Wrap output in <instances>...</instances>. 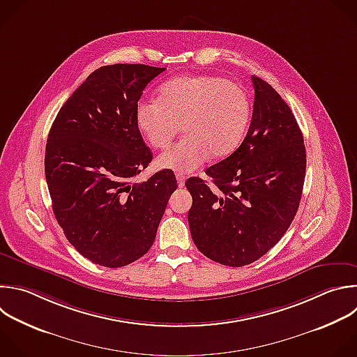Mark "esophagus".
Wrapping results in <instances>:
<instances>
[{"instance_id": "1", "label": "esophagus", "mask_w": 357, "mask_h": 357, "mask_svg": "<svg viewBox=\"0 0 357 357\" xmlns=\"http://www.w3.org/2000/svg\"><path fill=\"white\" fill-rule=\"evenodd\" d=\"M176 181H178V186H179V188H183L186 178H185L183 174H176Z\"/></svg>"}]
</instances>
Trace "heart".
I'll return each instance as SVG.
<instances>
[{
	"mask_svg": "<svg viewBox=\"0 0 357 357\" xmlns=\"http://www.w3.org/2000/svg\"><path fill=\"white\" fill-rule=\"evenodd\" d=\"M245 89L220 77L186 75L167 81L158 99L140 100L136 123L146 142L167 149L181 130L183 137L157 158L174 172H192L211 158H225L245 139L251 121Z\"/></svg>",
	"mask_w": 357,
	"mask_h": 357,
	"instance_id": "obj_1",
	"label": "heart"
}]
</instances>
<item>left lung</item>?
Returning <instances> with one entry per match:
<instances>
[{
    "mask_svg": "<svg viewBox=\"0 0 357 357\" xmlns=\"http://www.w3.org/2000/svg\"><path fill=\"white\" fill-rule=\"evenodd\" d=\"M255 89L248 133L229 157L206 169L213 190L189 178L192 240L208 259L240 268L262 258L290 227L301 200L305 147L282 96L252 75Z\"/></svg>",
    "mask_w": 357,
    "mask_h": 357,
    "instance_id": "8db88e82",
    "label": "left lung"
}]
</instances>
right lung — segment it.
Listing matches in <instances>:
<instances>
[{"label": "right lung", "instance_id": "1", "mask_svg": "<svg viewBox=\"0 0 357 357\" xmlns=\"http://www.w3.org/2000/svg\"><path fill=\"white\" fill-rule=\"evenodd\" d=\"M165 68L113 64L95 70L59 110L46 144L53 213L68 243L92 264L122 268L151 248L176 178H133L153 160L136 123L147 84Z\"/></svg>", "mask_w": 357, "mask_h": 357}]
</instances>
